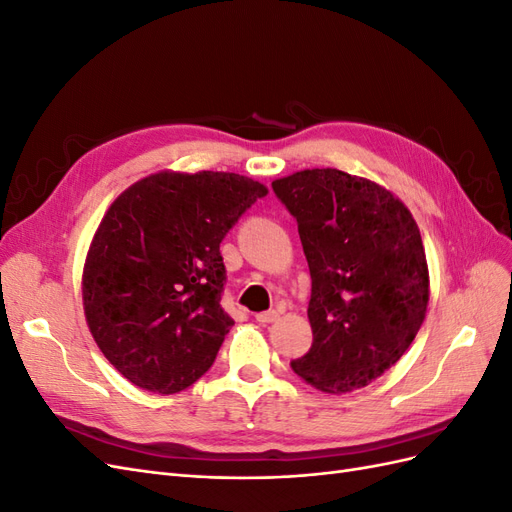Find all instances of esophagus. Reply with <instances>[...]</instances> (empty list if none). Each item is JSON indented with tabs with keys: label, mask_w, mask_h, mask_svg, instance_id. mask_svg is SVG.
Wrapping results in <instances>:
<instances>
[{
	"label": "esophagus",
	"mask_w": 512,
	"mask_h": 512,
	"mask_svg": "<svg viewBox=\"0 0 512 512\" xmlns=\"http://www.w3.org/2000/svg\"><path fill=\"white\" fill-rule=\"evenodd\" d=\"M280 309H269V312H260V314H256V322H260V324H271V322H275L277 318H280Z\"/></svg>",
	"instance_id": "1"
}]
</instances>
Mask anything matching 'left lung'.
<instances>
[{
  "instance_id": "left-lung-1",
  "label": "left lung",
  "mask_w": 512,
  "mask_h": 512,
  "mask_svg": "<svg viewBox=\"0 0 512 512\" xmlns=\"http://www.w3.org/2000/svg\"><path fill=\"white\" fill-rule=\"evenodd\" d=\"M271 185L299 224L312 275L314 342L290 367L324 393L363 389L404 356L425 320L421 230L391 190L344 170L307 168Z\"/></svg>"
}]
</instances>
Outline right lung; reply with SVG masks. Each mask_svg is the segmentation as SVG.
I'll list each match as a JSON object with an SVG mask.
<instances>
[{"label":"right lung","mask_w":512,"mask_h":512,"mask_svg":"<svg viewBox=\"0 0 512 512\" xmlns=\"http://www.w3.org/2000/svg\"><path fill=\"white\" fill-rule=\"evenodd\" d=\"M267 192L237 173L160 170L104 213L83 267L85 320L138 389L173 395L213 365L235 324L220 305V243Z\"/></svg>","instance_id":"right-lung-1"}]
</instances>
